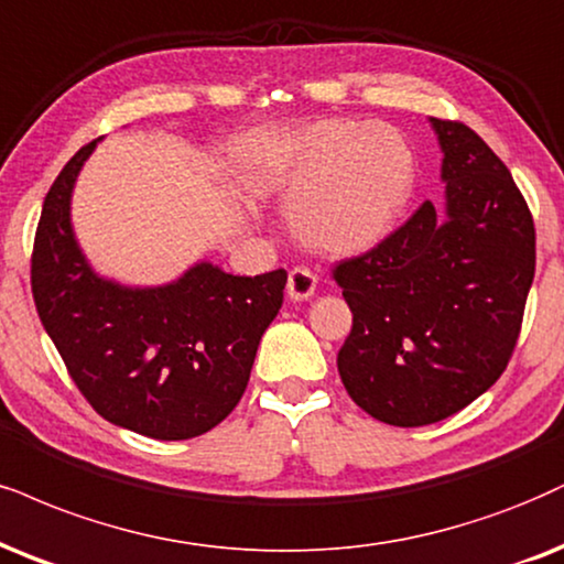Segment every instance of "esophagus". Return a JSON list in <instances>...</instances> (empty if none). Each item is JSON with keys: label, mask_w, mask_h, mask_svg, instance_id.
<instances>
[{"label": "esophagus", "mask_w": 564, "mask_h": 564, "mask_svg": "<svg viewBox=\"0 0 564 564\" xmlns=\"http://www.w3.org/2000/svg\"><path fill=\"white\" fill-rule=\"evenodd\" d=\"M318 276L308 267H295L288 276V295L293 301H308L316 293Z\"/></svg>", "instance_id": "obj_1"}]
</instances>
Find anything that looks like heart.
Masks as SVG:
<instances>
[{
	"label": "heart",
	"instance_id": "b5f03b06",
	"mask_svg": "<svg viewBox=\"0 0 564 564\" xmlns=\"http://www.w3.org/2000/svg\"><path fill=\"white\" fill-rule=\"evenodd\" d=\"M248 162L261 183L293 204L297 238L335 256L377 246L415 185L413 151L384 122H314L284 138H263Z\"/></svg>",
	"mask_w": 564,
	"mask_h": 564
}]
</instances>
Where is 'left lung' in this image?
<instances>
[{"instance_id": "8db88e82", "label": "left lung", "mask_w": 564, "mask_h": 564, "mask_svg": "<svg viewBox=\"0 0 564 564\" xmlns=\"http://www.w3.org/2000/svg\"><path fill=\"white\" fill-rule=\"evenodd\" d=\"M444 214L431 200L332 276L352 311L337 368L389 426L449 419L502 377L536 271V229L510 170L468 124L431 117Z\"/></svg>"}]
</instances>
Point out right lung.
<instances>
[{
	"mask_svg": "<svg viewBox=\"0 0 564 564\" xmlns=\"http://www.w3.org/2000/svg\"><path fill=\"white\" fill-rule=\"evenodd\" d=\"M94 149L69 159L41 208L31 256L39 318L101 419L151 440L200 436L246 392L288 271L232 276L204 261L164 288L101 280L69 225L75 180Z\"/></svg>",
	"mask_w": 564,
	"mask_h": 564,
	"instance_id": "right-lung-1",
	"label": "right lung"
}]
</instances>
